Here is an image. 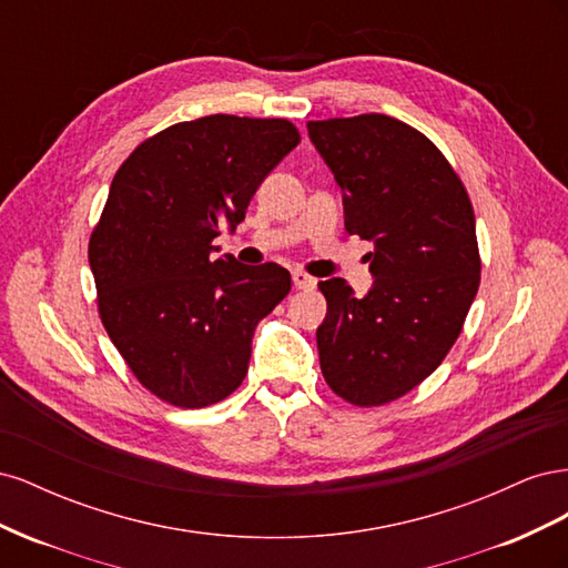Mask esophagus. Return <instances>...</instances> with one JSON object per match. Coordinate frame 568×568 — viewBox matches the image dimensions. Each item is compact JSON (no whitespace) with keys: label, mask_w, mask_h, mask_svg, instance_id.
I'll return each mask as SVG.
<instances>
[{"label":"esophagus","mask_w":568,"mask_h":568,"mask_svg":"<svg viewBox=\"0 0 568 568\" xmlns=\"http://www.w3.org/2000/svg\"><path fill=\"white\" fill-rule=\"evenodd\" d=\"M291 280H294V286H296V288H303V291L315 288V284H317V280L311 277V274H305L303 270H296L294 274H291Z\"/></svg>","instance_id":"34e87169"}]
</instances>
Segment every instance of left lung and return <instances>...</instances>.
Listing matches in <instances>:
<instances>
[{"label": "left lung", "mask_w": 568, "mask_h": 568, "mask_svg": "<svg viewBox=\"0 0 568 568\" xmlns=\"http://www.w3.org/2000/svg\"><path fill=\"white\" fill-rule=\"evenodd\" d=\"M307 134L343 192L346 232L374 244L365 298L341 277L317 284L320 367L343 400L386 405L419 386L462 332L480 282L471 201L438 146L403 120H311Z\"/></svg>", "instance_id": "8db88e82"}]
</instances>
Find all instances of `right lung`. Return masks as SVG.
<instances>
[{
    "label": "right lung",
    "instance_id": "1",
    "mask_svg": "<svg viewBox=\"0 0 568 568\" xmlns=\"http://www.w3.org/2000/svg\"><path fill=\"white\" fill-rule=\"evenodd\" d=\"M301 142L284 118L205 115L170 125L118 168L90 236L99 315L128 367L156 398L199 409L248 372L255 324L291 288L277 263L213 257L255 189Z\"/></svg>",
    "mask_w": 568,
    "mask_h": 568
}]
</instances>
